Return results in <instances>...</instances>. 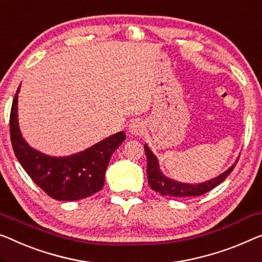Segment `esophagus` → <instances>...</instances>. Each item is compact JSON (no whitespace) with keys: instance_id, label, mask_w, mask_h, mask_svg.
Returning <instances> with one entry per match:
<instances>
[{"instance_id":"1","label":"esophagus","mask_w":262,"mask_h":262,"mask_svg":"<svg viewBox=\"0 0 262 262\" xmlns=\"http://www.w3.org/2000/svg\"><path fill=\"white\" fill-rule=\"evenodd\" d=\"M144 129H146V126H144V123L140 120L133 121V122L129 124V133L132 135H135V136L142 135Z\"/></svg>"}]
</instances>
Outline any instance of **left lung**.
<instances>
[{
	"instance_id": "8db88e82",
	"label": "left lung",
	"mask_w": 262,
	"mask_h": 262,
	"mask_svg": "<svg viewBox=\"0 0 262 262\" xmlns=\"http://www.w3.org/2000/svg\"><path fill=\"white\" fill-rule=\"evenodd\" d=\"M144 151H146L147 156V178L150 188L161 195H168V196L174 198L200 196V195L209 192V190L215 188L217 185H220L222 181H225V179L232 173V170L237 162L236 160L234 165L229 167L225 173L220 174L219 177L212 179V180L192 185V183L178 182L167 178L166 175H163L161 169H160L158 159L153 154V151L148 148L147 144H144Z\"/></svg>"
}]
</instances>
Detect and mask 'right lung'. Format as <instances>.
<instances>
[{
	"mask_svg": "<svg viewBox=\"0 0 262 262\" xmlns=\"http://www.w3.org/2000/svg\"><path fill=\"white\" fill-rule=\"evenodd\" d=\"M15 94L10 112V140L14 153L23 169L50 198L75 201L92 196L104 185V174L112 154L126 140L119 132L80 153L63 158L46 155L25 141L18 127L17 97Z\"/></svg>",
	"mask_w": 262,
	"mask_h": 262,
	"instance_id": "obj_1",
	"label": "right lung"
}]
</instances>
